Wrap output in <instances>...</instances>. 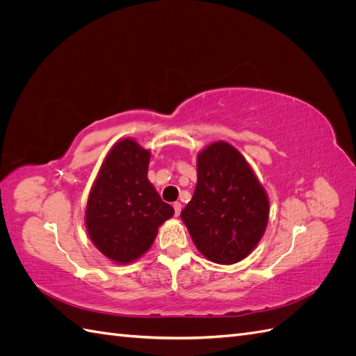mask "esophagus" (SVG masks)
I'll return each instance as SVG.
<instances>
[{"instance_id":"1","label":"esophagus","mask_w":356,"mask_h":356,"mask_svg":"<svg viewBox=\"0 0 356 356\" xmlns=\"http://www.w3.org/2000/svg\"><path fill=\"white\" fill-rule=\"evenodd\" d=\"M174 209H175V215H177V217H179L181 209H182V204H181V202H175V203H174Z\"/></svg>"}]
</instances>
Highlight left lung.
I'll list each match as a JSON object with an SVG mask.
<instances>
[{
  "instance_id": "8db88e82",
  "label": "left lung",
  "mask_w": 356,
  "mask_h": 356,
  "mask_svg": "<svg viewBox=\"0 0 356 356\" xmlns=\"http://www.w3.org/2000/svg\"><path fill=\"white\" fill-rule=\"evenodd\" d=\"M181 218L199 252L217 264L242 261L261 241L267 193L232 144L212 143L197 154L196 190Z\"/></svg>"
}]
</instances>
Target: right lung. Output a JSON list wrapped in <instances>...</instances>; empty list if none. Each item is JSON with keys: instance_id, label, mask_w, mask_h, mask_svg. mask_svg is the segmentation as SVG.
Here are the masks:
<instances>
[{"instance_id": "add662e5", "label": "right lung", "mask_w": 356, "mask_h": 356, "mask_svg": "<svg viewBox=\"0 0 356 356\" xmlns=\"http://www.w3.org/2000/svg\"><path fill=\"white\" fill-rule=\"evenodd\" d=\"M152 153L134 138L111 147L90 188L84 222L92 243L117 264L136 261L152 248L159 227L174 215L149 182Z\"/></svg>"}]
</instances>
